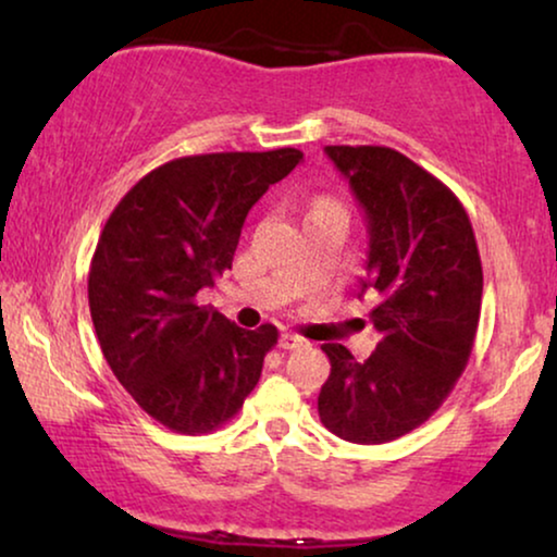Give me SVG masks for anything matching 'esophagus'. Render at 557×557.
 Listing matches in <instances>:
<instances>
[{
    "instance_id": "34e87169",
    "label": "esophagus",
    "mask_w": 557,
    "mask_h": 557,
    "mask_svg": "<svg viewBox=\"0 0 557 557\" xmlns=\"http://www.w3.org/2000/svg\"><path fill=\"white\" fill-rule=\"evenodd\" d=\"M309 342L304 339V337H299V334H294V332H284L278 337V347L281 349H299V347H307Z\"/></svg>"
}]
</instances>
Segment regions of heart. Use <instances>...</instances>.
Here are the masks:
<instances>
[{
  "label": "heart",
  "mask_w": 557,
  "mask_h": 557,
  "mask_svg": "<svg viewBox=\"0 0 557 557\" xmlns=\"http://www.w3.org/2000/svg\"><path fill=\"white\" fill-rule=\"evenodd\" d=\"M311 212H342V215H345V208H342L337 200H332V197H319V200L311 205Z\"/></svg>",
  "instance_id": "1"
}]
</instances>
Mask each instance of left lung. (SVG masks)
Masks as SVG:
<instances>
[{
  "mask_svg": "<svg viewBox=\"0 0 557 557\" xmlns=\"http://www.w3.org/2000/svg\"><path fill=\"white\" fill-rule=\"evenodd\" d=\"M368 220L377 347L357 362L337 342L319 418L352 444H387L436 413L467 368L482 309V261L451 189L387 147H324Z\"/></svg>",
  "mask_w": 557,
  "mask_h": 557,
  "instance_id": "obj_1",
  "label": "left lung"
}]
</instances>
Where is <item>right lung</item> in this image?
I'll return each instance as SVG.
<instances>
[{
    "label": "right lung",
    "mask_w": 557,
    "mask_h": 557,
    "mask_svg": "<svg viewBox=\"0 0 557 557\" xmlns=\"http://www.w3.org/2000/svg\"><path fill=\"white\" fill-rule=\"evenodd\" d=\"M299 149L172 159L141 177L106 220L88 273L98 345L141 410L170 431L210 433L238 413L278 330H240L202 288L233 265L240 227Z\"/></svg>",
    "instance_id": "1"
}]
</instances>
